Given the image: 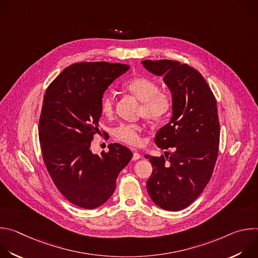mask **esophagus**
Wrapping results in <instances>:
<instances>
[{
	"mask_svg": "<svg viewBox=\"0 0 258 258\" xmlns=\"http://www.w3.org/2000/svg\"><path fill=\"white\" fill-rule=\"evenodd\" d=\"M140 158H141V155H140L138 152H135L134 155H133V160L136 161V160H138V159H140Z\"/></svg>",
	"mask_w": 258,
	"mask_h": 258,
	"instance_id": "34e87169",
	"label": "esophagus"
}]
</instances>
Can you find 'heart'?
Listing matches in <instances>:
<instances>
[{
    "mask_svg": "<svg viewBox=\"0 0 258 258\" xmlns=\"http://www.w3.org/2000/svg\"><path fill=\"white\" fill-rule=\"evenodd\" d=\"M124 89L137 100L142 102L140 114L148 121L158 122L164 119L171 110V97L159 91L157 83L150 79L136 78L124 84ZM114 111V99L111 93H107L101 100V112L109 117ZM142 126L139 124L122 123L113 130V136L117 141L136 146L140 144Z\"/></svg>",
    "mask_w": 258,
    "mask_h": 258,
    "instance_id": "b5f03b06",
    "label": "heart"
}]
</instances>
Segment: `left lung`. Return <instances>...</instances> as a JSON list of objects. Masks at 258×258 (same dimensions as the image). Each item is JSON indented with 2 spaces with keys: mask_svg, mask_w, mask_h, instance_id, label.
Instances as JSON below:
<instances>
[{
  "mask_svg": "<svg viewBox=\"0 0 258 258\" xmlns=\"http://www.w3.org/2000/svg\"><path fill=\"white\" fill-rule=\"evenodd\" d=\"M145 69L163 79L171 94L170 121L156 134L155 144L172 150L165 157L145 155L153 166L147 191L164 210L189 206L208 183L218 154L216 100L193 67L172 60H143Z\"/></svg>",
  "mask_w": 258,
  "mask_h": 258,
  "instance_id": "8db88e82",
  "label": "left lung"
}]
</instances>
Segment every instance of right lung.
Returning a JSON list of instances; mask_svg holds the SVG:
<instances>
[{
	"label": "right lung",
	"mask_w": 258,
	"mask_h": 258,
	"mask_svg": "<svg viewBox=\"0 0 258 258\" xmlns=\"http://www.w3.org/2000/svg\"><path fill=\"white\" fill-rule=\"evenodd\" d=\"M128 69L119 63H76L63 69L45 93L39 122L44 162L58 190L77 206L104 204L133 157L117 143L101 155L91 150L93 136L100 132L103 95Z\"/></svg>",
	"instance_id": "right-lung-1"
}]
</instances>
